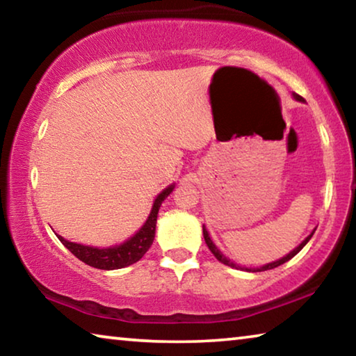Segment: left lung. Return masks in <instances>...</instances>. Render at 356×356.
<instances>
[{
	"label": "left lung",
	"instance_id": "1",
	"mask_svg": "<svg viewBox=\"0 0 356 356\" xmlns=\"http://www.w3.org/2000/svg\"><path fill=\"white\" fill-rule=\"evenodd\" d=\"M292 97L297 100V102H301V104H305V99L303 97H300L298 94H292ZM314 232H316V229H312V232L309 234L308 237H306L303 242H301L297 248H293L291 252H289V254H286V256H282L281 259H276V261H273V262H268V264H265V265H262V267H242V265H238V264H236L234 261H231V259L229 257H226L225 254H222V252L216 248V245L213 243V240L210 238V236H209V231L206 229V226H202V234H204V240H206V243H207V246H209V250L213 252V256L218 259L220 262H222L225 265H227V267H232V268H238V270H245V272H252V273H256V272H265V270H272V268H276V267H280V265H282L284 262H287V261H291V259L293 257V256H297L298 252L303 250V246L309 242L311 240V237L314 236Z\"/></svg>",
	"mask_w": 356,
	"mask_h": 356
}]
</instances>
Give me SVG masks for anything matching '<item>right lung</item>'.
I'll use <instances>...</instances> for the list:
<instances>
[{
  "mask_svg": "<svg viewBox=\"0 0 356 356\" xmlns=\"http://www.w3.org/2000/svg\"><path fill=\"white\" fill-rule=\"evenodd\" d=\"M174 188H176V184H171L156 195L147 220L144 221V225L138 229L134 236L129 237L122 243H116V245L100 248V246L69 242V240L58 236V234L56 236L59 240H61V243L65 246V248L72 252V254L76 256L84 264L91 265L94 268L118 270V268L129 267V265L140 261V259L146 254L147 250L150 248V245H152L155 238L156 215H159L161 202L171 195Z\"/></svg>",
  "mask_w": 356,
  "mask_h": 356,
  "instance_id": "obj_1",
  "label": "right lung"
}]
</instances>
